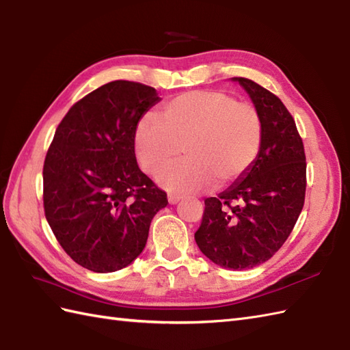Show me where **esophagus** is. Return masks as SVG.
I'll use <instances>...</instances> for the list:
<instances>
[{
  "label": "esophagus",
  "mask_w": 350,
  "mask_h": 350,
  "mask_svg": "<svg viewBox=\"0 0 350 350\" xmlns=\"http://www.w3.org/2000/svg\"><path fill=\"white\" fill-rule=\"evenodd\" d=\"M180 200H182V197H178V195H173V193L168 195V202H170V204H173V206L177 204V202Z\"/></svg>",
  "instance_id": "1"
}]
</instances>
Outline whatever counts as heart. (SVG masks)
I'll return each instance as SVG.
<instances>
[{"label": "heart", "instance_id": "obj_1", "mask_svg": "<svg viewBox=\"0 0 350 350\" xmlns=\"http://www.w3.org/2000/svg\"><path fill=\"white\" fill-rule=\"evenodd\" d=\"M159 118L161 122L149 116L138 122L134 148L142 170L152 176L184 150L183 163L157 177L161 188L172 193H198L239 182L261 150L259 111L222 91L177 95L162 105Z\"/></svg>", "mask_w": 350, "mask_h": 350}]
</instances>
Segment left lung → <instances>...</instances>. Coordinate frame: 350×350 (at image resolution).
Listing matches in <instances>:
<instances>
[{"instance_id":"obj_1","label":"left lung","mask_w":350,"mask_h":350,"mask_svg":"<svg viewBox=\"0 0 350 350\" xmlns=\"http://www.w3.org/2000/svg\"><path fill=\"white\" fill-rule=\"evenodd\" d=\"M231 80L249 94L262 118V146L246 176L204 200L195 241L212 262L247 270L268 261L294 228L304 206L306 155L285 104L249 79Z\"/></svg>"}]
</instances>
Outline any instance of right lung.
I'll use <instances>...</instances> for the list:
<instances>
[{
	"instance_id": "obj_1",
	"label": "right lung",
	"mask_w": 350,
	"mask_h": 350,
	"mask_svg": "<svg viewBox=\"0 0 350 350\" xmlns=\"http://www.w3.org/2000/svg\"><path fill=\"white\" fill-rule=\"evenodd\" d=\"M159 101L155 88L115 80L77 101L56 128L43 167L44 213L62 249L88 270L131 264L168 204L134 149L137 124Z\"/></svg>"
}]
</instances>
